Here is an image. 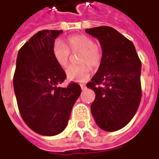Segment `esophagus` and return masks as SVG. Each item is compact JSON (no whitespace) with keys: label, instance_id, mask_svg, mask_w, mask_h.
<instances>
[{"label":"esophagus","instance_id":"obj_1","mask_svg":"<svg viewBox=\"0 0 159 159\" xmlns=\"http://www.w3.org/2000/svg\"><path fill=\"white\" fill-rule=\"evenodd\" d=\"M80 86H81L82 90H85V89H86V85H85V84H81Z\"/></svg>","mask_w":159,"mask_h":159}]
</instances>
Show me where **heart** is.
Listing matches in <instances>:
<instances>
[{"label":"heart","instance_id":"heart-1","mask_svg":"<svg viewBox=\"0 0 159 159\" xmlns=\"http://www.w3.org/2000/svg\"><path fill=\"white\" fill-rule=\"evenodd\" d=\"M66 44L68 48L63 42L56 41L52 50L54 60L62 68H65L68 65L70 50L72 52H82L80 56L81 64H88L92 67H97L101 63L102 52L90 37L83 34L73 35L66 39ZM88 64L70 66L66 70L68 80L77 83L87 81L91 73L90 67Z\"/></svg>","mask_w":159,"mask_h":159}]
</instances>
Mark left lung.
Returning a JSON list of instances; mask_svg holds the SVG:
<instances>
[{"label":"left lung","instance_id":"obj_1","mask_svg":"<svg viewBox=\"0 0 159 159\" xmlns=\"http://www.w3.org/2000/svg\"><path fill=\"white\" fill-rule=\"evenodd\" d=\"M85 32L96 38L102 49L98 70L87 83L95 93L91 113L100 128L114 132L129 123L139 106L141 62L133 42L110 26Z\"/></svg>","mask_w":159,"mask_h":159}]
</instances>
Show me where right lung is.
<instances>
[{
	"label": "right lung",
	"mask_w": 159,
	"mask_h": 159,
	"mask_svg": "<svg viewBox=\"0 0 159 159\" xmlns=\"http://www.w3.org/2000/svg\"><path fill=\"white\" fill-rule=\"evenodd\" d=\"M61 30H43L19 51L14 89L20 114L33 132L54 136L67 126L74 104L82 92L79 84L58 86L66 74L52 57L55 39Z\"/></svg>",
	"instance_id": "obj_1"
}]
</instances>
